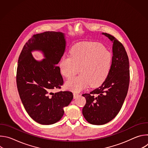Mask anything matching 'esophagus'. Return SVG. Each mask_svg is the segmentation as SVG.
Segmentation results:
<instances>
[{
	"instance_id": "1",
	"label": "esophagus",
	"mask_w": 148,
	"mask_h": 148,
	"mask_svg": "<svg viewBox=\"0 0 148 148\" xmlns=\"http://www.w3.org/2000/svg\"><path fill=\"white\" fill-rule=\"evenodd\" d=\"M73 95H74V98L75 99V98H77L79 96V94H78L77 92H74L73 93Z\"/></svg>"
}]
</instances>
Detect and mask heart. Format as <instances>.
Wrapping results in <instances>:
<instances>
[{"mask_svg":"<svg viewBox=\"0 0 148 148\" xmlns=\"http://www.w3.org/2000/svg\"><path fill=\"white\" fill-rule=\"evenodd\" d=\"M111 53L103 46L95 42H83L73 47L70 56L62 57L59 63L61 74L70 77L66 87L74 91L82 90L90 84L95 87L107 78L112 67Z\"/></svg>","mask_w":148,"mask_h":148,"instance_id":"heart-1","label":"heart"}]
</instances>
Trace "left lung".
<instances>
[{
  "instance_id": "8db88e82",
  "label": "left lung",
  "mask_w": 148,
  "mask_h": 148,
  "mask_svg": "<svg viewBox=\"0 0 148 148\" xmlns=\"http://www.w3.org/2000/svg\"><path fill=\"white\" fill-rule=\"evenodd\" d=\"M113 42L112 67L102 85L82 95L86 99L82 114L88 122L103 125L113 119L122 108L130 84V62L126 51L113 36L102 33Z\"/></svg>"
}]
</instances>
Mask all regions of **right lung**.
Masks as SVG:
<instances>
[{"label":"right lung","instance_id":"obj_1","mask_svg":"<svg viewBox=\"0 0 148 148\" xmlns=\"http://www.w3.org/2000/svg\"><path fill=\"white\" fill-rule=\"evenodd\" d=\"M66 41L61 32H45L33 35L24 46L18 57L16 83L20 98L29 116L42 125L60 120L64 108L73 98L69 91L52 92L61 88L63 78L57 64L64 54ZM41 51L45 58L36 60L31 52Z\"/></svg>","mask_w":148,"mask_h":148}]
</instances>
